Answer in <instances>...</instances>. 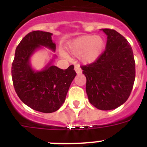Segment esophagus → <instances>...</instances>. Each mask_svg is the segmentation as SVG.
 <instances>
[{"label": "esophagus", "mask_w": 147, "mask_h": 147, "mask_svg": "<svg viewBox=\"0 0 147 147\" xmlns=\"http://www.w3.org/2000/svg\"><path fill=\"white\" fill-rule=\"evenodd\" d=\"M74 70H75V71H76L77 74H81V73H82L81 67H80L79 65H75Z\"/></svg>", "instance_id": "34e87169"}]
</instances>
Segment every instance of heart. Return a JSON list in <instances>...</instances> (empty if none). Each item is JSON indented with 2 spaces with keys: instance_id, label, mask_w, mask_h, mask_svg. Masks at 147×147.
Wrapping results in <instances>:
<instances>
[{
  "instance_id": "1",
  "label": "heart",
  "mask_w": 147,
  "mask_h": 147,
  "mask_svg": "<svg viewBox=\"0 0 147 147\" xmlns=\"http://www.w3.org/2000/svg\"><path fill=\"white\" fill-rule=\"evenodd\" d=\"M105 48V40L100 36L84 35L74 40L67 46V51L75 57H81L85 63H91L96 60ZM64 57H67L62 54Z\"/></svg>"
}]
</instances>
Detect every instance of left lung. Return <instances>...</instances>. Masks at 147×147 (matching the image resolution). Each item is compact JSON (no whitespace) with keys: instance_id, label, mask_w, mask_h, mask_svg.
<instances>
[{"instance_id":"1","label":"left lung","mask_w":147,"mask_h":147,"mask_svg":"<svg viewBox=\"0 0 147 147\" xmlns=\"http://www.w3.org/2000/svg\"><path fill=\"white\" fill-rule=\"evenodd\" d=\"M107 36L105 51L90 64L82 65L86 76L90 103L102 110L117 108L129 98L136 78V62L130 44L121 34L102 29Z\"/></svg>"}]
</instances>
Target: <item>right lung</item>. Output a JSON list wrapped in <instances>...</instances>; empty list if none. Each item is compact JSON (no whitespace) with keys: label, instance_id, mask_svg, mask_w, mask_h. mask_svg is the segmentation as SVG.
<instances>
[{"label":"right lung","instance_id":"right-lung-1","mask_svg":"<svg viewBox=\"0 0 147 147\" xmlns=\"http://www.w3.org/2000/svg\"><path fill=\"white\" fill-rule=\"evenodd\" d=\"M51 35L42 31L27 34L16 48L11 65L13 85L18 97L32 109L45 113L59 110L76 75L74 65L60 69L51 65L53 60L42 71L32 68L29 59L40 45L55 51Z\"/></svg>","mask_w":147,"mask_h":147}]
</instances>
